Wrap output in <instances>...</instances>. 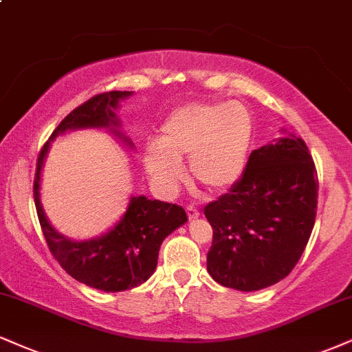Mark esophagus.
Segmentation results:
<instances>
[{
	"mask_svg": "<svg viewBox=\"0 0 352 352\" xmlns=\"http://www.w3.org/2000/svg\"><path fill=\"white\" fill-rule=\"evenodd\" d=\"M187 214H188L190 219H197L198 217H200V211L195 208L193 205H188L187 206Z\"/></svg>",
	"mask_w": 352,
	"mask_h": 352,
	"instance_id": "obj_1",
	"label": "esophagus"
}]
</instances>
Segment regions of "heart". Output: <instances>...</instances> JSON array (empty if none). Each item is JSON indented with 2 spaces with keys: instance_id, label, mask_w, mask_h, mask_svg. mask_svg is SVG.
Here are the masks:
<instances>
[{
  "instance_id": "b5f03b06",
  "label": "heart",
  "mask_w": 352,
  "mask_h": 352,
  "mask_svg": "<svg viewBox=\"0 0 352 352\" xmlns=\"http://www.w3.org/2000/svg\"><path fill=\"white\" fill-rule=\"evenodd\" d=\"M252 138L254 120L244 104L188 103L168 114L157 141L144 151V164L151 179L172 192L184 179L180 162L188 159L192 179L221 193L243 177Z\"/></svg>"
}]
</instances>
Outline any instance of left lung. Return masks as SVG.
I'll use <instances>...</instances> for the list:
<instances>
[{
	"instance_id": "1",
	"label": "left lung",
	"mask_w": 352,
	"mask_h": 352,
	"mask_svg": "<svg viewBox=\"0 0 352 352\" xmlns=\"http://www.w3.org/2000/svg\"><path fill=\"white\" fill-rule=\"evenodd\" d=\"M318 205V173L297 135L252 151L238 184L205 206L213 228L208 274L252 292L292 272L307 248Z\"/></svg>"
}]
</instances>
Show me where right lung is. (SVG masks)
<instances>
[{
  "label": "right lung",
  "mask_w": 352,
  "mask_h": 352,
  "mask_svg": "<svg viewBox=\"0 0 352 352\" xmlns=\"http://www.w3.org/2000/svg\"><path fill=\"white\" fill-rule=\"evenodd\" d=\"M131 91H107L91 96L78 108L67 114L60 124L50 134V139L69 129L109 128L114 134L120 120L114 109L120 100L129 96ZM126 142H129L128 139ZM44 144L37 157L34 177V203L49 251L55 261L75 280L103 292H122L141 285L157 267L159 249L162 241L187 223V213L175 203L149 200L146 197H133L128 210L120 223L107 234L90 241H72L50 226L39 200V182L44 157L49 151Z\"/></svg>",
  "instance_id": "right-lung-1"
}]
</instances>
